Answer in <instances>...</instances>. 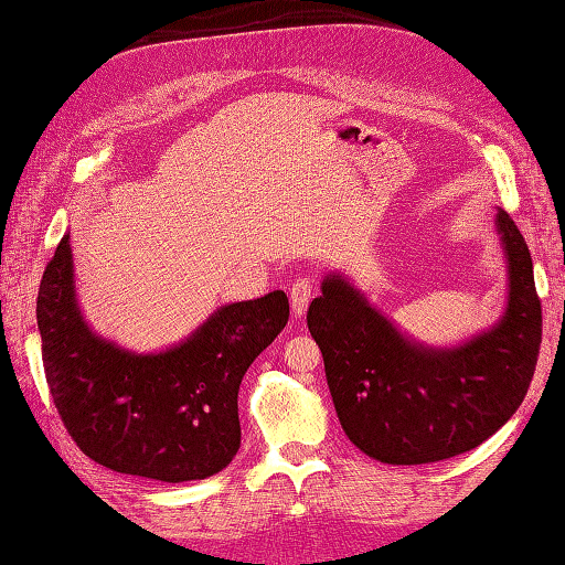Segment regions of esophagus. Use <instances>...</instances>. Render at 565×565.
<instances>
[{
  "label": "esophagus",
  "mask_w": 565,
  "mask_h": 565,
  "mask_svg": "<svg viewBox=\"0 0 565 565\" xmlns=\"http://www.w3.org/2000/svg\"><path fill=\"white\" fill-rule=\"evenodd\" d=\"M312 297H315V280L307 278V275H302V278H297L290 285V302H292L295 317H302L307 312V305L312 302Z\"/></svg>",
  "instance_id": "1"
}]
</instances>
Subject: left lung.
<instances>
[{
    "mask_svg": "<svg viewBox=\"0 0 565 565\" xmlns=\"http://www.w3.org/2000/svg\"><path fill=\"white\" fill-rule=\"evenodd\" d=\"M494 232L508 263L500 319L456 347H434L399 329L349 275L327 273L307 327L324 355L343 431L380 463H434L498 431L534 377L541 305L524 236L500 210Z\"/></svg>",
    "mask_w": 565,
    "mask_h": 565,
    "instance_id": "obj_1",
    "label": "left lung"
}]
</instances>
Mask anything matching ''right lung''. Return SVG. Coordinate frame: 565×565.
<instances>
[{"label": "right lung", "instance_id": "obj_1", "mask_svg": "<svg viewBox=\"0 0 565 565\" xmlns=\"http://www.w3.org/2000/svg\"><path fill=\"white\" fill-rule=\"evenodd\" d=\"M36 317L45 380L83 454L117 473L188 482L234 460L238 385L285 329L290 302L273 290L222 305L182 341L131 351L87 321L65 234L43 273Z\"/></svg>", "mask_w": 565, "mask_h": 565}]
</instances>
